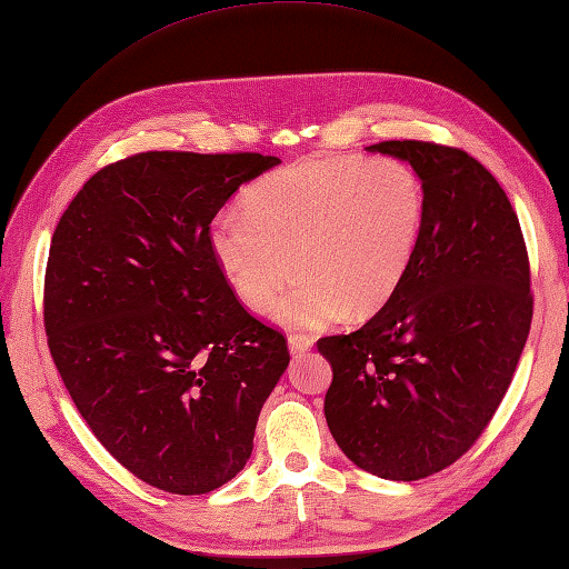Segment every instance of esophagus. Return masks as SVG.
<instances>
[{"instance_id": "1", "label": "esophagus", "mask_w": 569, "mask_h": 569, "mask_svg": "<svg viewBox=\"0 0 569 569\" xmlns=\"http://www.w3.org/2000/svg\"><path fill=\"white\" fill-rule=\"evenodd\" d=\"M288 349H290V353H293V356L306 353V351L312 349V337H308V335H290L288 337Z\"/></svg>"}]
</instances>
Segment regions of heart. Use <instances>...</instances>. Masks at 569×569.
Wrapping results in <instances>:
<instances>
[{"mask_svg":"<svg viewBox=\"0 0 569 569\" xmlns=\"http://www.w3.org/2000/svg\"><path fill=\"white\" fill-rule=\"evenodd\" d=\"M242 203L244 213L220 210L210 220V254L254 310L276 296L296 261L300 279L267 312L308 329L386 308L427 220L425 181L395 157H310L269 171Z\"/></svg>","mask_w":569,"mask_h":569,"instance_id":"heart-1","label":"heart"}]
</instances>
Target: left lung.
Returning <instances> with one entry per match:
<instances>
[{"label":"left lung","mask_w":569,"mask_h":569,"mask_svg":"<svg viewBox=\"0 0 569 569\" xmlns=\"http://www.w3.org/2000/svg\"><path fill=\"white\" fill-rule=\"evenodd\" d=\"M366 150L417 171L427 220L388 306L317 341L332 363L325 417L361 470L409 482L456 463L490 425L531 329V269L505 189L475 157L421 140Z\"/></svg>","instance_id":"8db88e82"}]
</instances>
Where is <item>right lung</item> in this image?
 I'll use <instances>...</instances> for the list:
<instances>
[{
    "label": "right lung",
    "mask_w": 569,
    "mask_h": 569,
    "mask_svg": "<svg viewBox=\"0 0 569 569\" xmlns=\"http://www.w3.org/2000/svg\"><path fill=\"white\" fill-rule=\"evenodd\" d=\"M276 164L140 152L97 171L52 232V361L106 451L157 490L206 495L232 480L288 368L286 337L240 306L208 247L224 201Z\"/></svg>",
    "instance_id": "add662e5"
}]
</instances>
